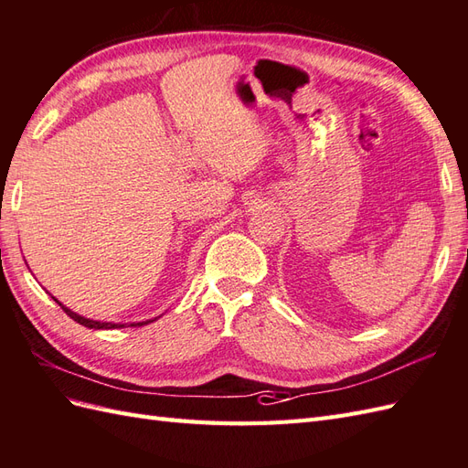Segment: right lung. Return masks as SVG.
Returning a JSON list of instances; mask_svg holds the SVG:
<instances>
[{"label": "right lung", "instance_id": "add662e5", "mask_svg": "<svg viewBox=\"0 0 468 468\" xmlns=\"http://www.w3.org/2000/svg\"><path fill=\"white\" fill-rule=\"evenodd\" d=\"M57 302V300H55ZM61 307H63V312L71 317V320H75L77 324H81V325H85V327H89V329H117V327H124V324H111V322H95V320H87V317H83V315H79V314H75V312H71L69 307H65L63 303H59ZM156 320V317H154ZM154 320H146V322H139V324H131V327H139V325H144V324H151V322H154Z\"/></svg>", "mask_w": 468, "mask_h": 468}]
</instances>
